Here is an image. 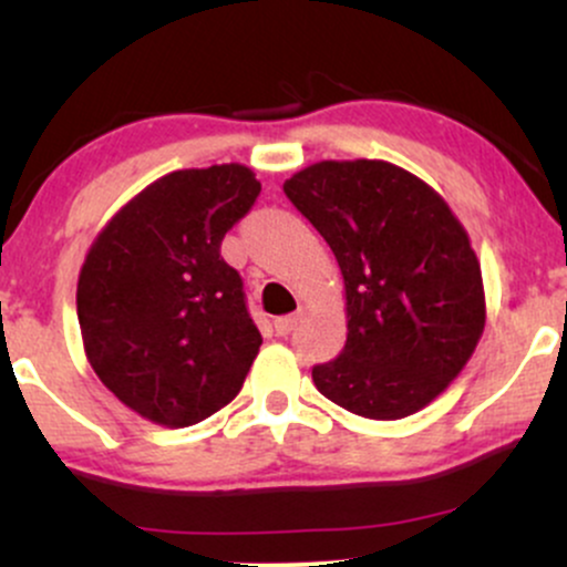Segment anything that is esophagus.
Segmentation results:
<instances>
[{"label": "esophagus", "mask_w": 567, "mask_h": 567, "mask_svg": "<svg viewBox=\"0 0 567 567\" xmlns=\"http://www.w3.org/2000/svg\"><path fill=\"white\" fill-rule=\"evenodd\" d=\"M298 322H301V311H296V315H288V317H277V320H275L277 336H288V333H292Z\"/></svg>", "instance_id": "esophagus-1"}]
</instances>
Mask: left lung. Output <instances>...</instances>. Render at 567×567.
Here are the masks:
<instances>
[{
	"label": "left lung",
	"instance_id": "1",
	"mask_svg": "<svg viewBox=\"0 0 567 567\" xmlns=\"http://www.w3.org/2000/svg\"><path fill=\"white\" fill-rule=\"evenodd\" d=\"M282 188L330 245L347 290V343L311 370L315 386L362 419L419 413L485 330L470 234L432 186L383 159H324Z\"/></svg>",
	"mask_w": 567,
	"mask_h": 567
}]
</instances>
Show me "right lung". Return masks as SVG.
Wrapping results in <instances>:
<instances>
[{"instance_id": "right-lung-1", "label": "right lung", "mask_w": 567, "mask_h": 567, "mask_svg": "<svg viewBox=\"0 0 567 567\" xmlns=\"http://www.w3.org/2000/svg\"><path fill=\"white\" fill-rule=\"evenodd\" d=\"M258 194L256 173L237 162L175 171L90 245L76 282L84 354L146 421L199 424L243 389L264 338L220 243Z\"/></svg>"}]
</instances>
